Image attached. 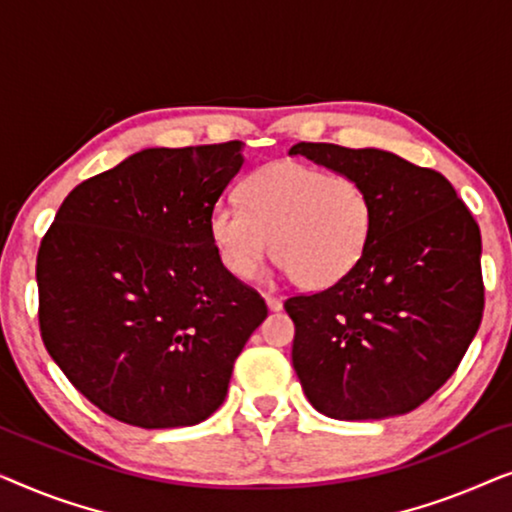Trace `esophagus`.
Wrapping results in <instances>:
<instances>
[{"mask_svg": "<svg viewBox=\"0 0 512 512\" xmlns=\"http://www.w3.org/2000/svg\"><path fill=\"white\" fill-rule=\"evenodd\" d=\"M265 303H268V310H270V312H279V310H282V298L272 296V293H268V296H265Z\"/></svg>", "mask_w": 512, "mask_h": 512, "instance_id": "1", "label": "esophagus"}]
</instances>
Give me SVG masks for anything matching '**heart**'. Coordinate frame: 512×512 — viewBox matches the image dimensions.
Wrapping results in <instances>:
<instances>
[{"label": "heart", "instance_id": "heart-1", "mask_svg": "<svg viewBox=\"0 0 512 512\" xmlns=\"http://www.w3.org/2000/svg\"><path fill=\"white\" fill-rule=\"evenodd\" d=\"M240 202L209 212L216 256L237 279L254 275L270 249L298 286L326 289L356 268L373 235L375 209L366 188L298 160L256 170L240 186Z\"/></svg>", "mask_w": 512, "mask_h": 512}]
</instances>
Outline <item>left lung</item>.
<instances>
[{
    "mask_svg": "<svg viewBox=\"0 0 512 512\" xmlns=\"http://www.w3.org/2000/svg\"><path fill=\"white\" fill-rule=\"evenodd\" d=\"M289 153L356 179L375 209L356 268L284 303L307 401L349 422L405 415L450 380L478 333V223L443 174L396 153L312 142Z\"/></svg>",
    "mask_w": 512,
    "mask_h": 512,
    "instance_id": "1",
    "label": "left lung"
}]
</instances>
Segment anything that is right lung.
Returning <instances> with one entry per match:
<instances>
[{"label":"right lung","mask_w":512,"mask_h":512,"mask_svg":"<svg viewBox=\"0 0 512 512\" xmlns=\"http://www.w3.org/2000/svg\"><path fill=\"white\" fill-rule=\"evenodd\" d=\"M242 163V142L144 149L76 186L41 240V340L118 422L200 424L268 317L209 237V212Z\"/></svg>","instance_id":"right-lung-1"}]
</instances>
